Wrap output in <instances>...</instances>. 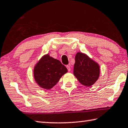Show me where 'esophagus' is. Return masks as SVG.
I'll return each instance as SVG.
<instances>
[{
  "instance_id": "1",
  "label": "esophagus",
  "mask_w": 128,
  "mask_h": 128,
  "mask_svg": "<svg viewBox=\"0 0 128 128\" xmlns=\"http://www.w3.org/2000/svg\"><path fill=\"white\" fill-rule=\"evenodd\" d=\"M66 68L68 69V71H70V66H66Z\"/></svg>"
}]
</instances>
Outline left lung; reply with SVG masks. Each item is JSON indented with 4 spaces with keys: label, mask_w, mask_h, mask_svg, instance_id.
Returning <instances> with one entry per match:
<instances>
[{
    "label": "left lung",
    "mask_w": 128,
    "mask_h": 128,
    "mask_svg": "<svg viewBox=\"0 0 128 128\" xmlns=\"http://www.w3.org/2000/svg\"><path fill=\"white\" fill-rule=\"evenodd\" d=\"M73 74L82 85L91 86L100 74V66L85 54L78 52L75 56Z\"/></svg>",
    "instance_id": "8db88e82"
}]
</instances>
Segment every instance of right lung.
Masks as SVG:
<instances>
[{
  "label": "right lung",
  "instance_id": "right-lung-1",
  "mask_svg": "<svg viewBox=\"0 0 128 128\" xmlns=\"http://www.w3.org/2000/svg\"><path fill=\"white\" fill-rule=\"evenodd\" d=\"M67 72L68 69L59 60L54 59L48 54L43 56L34 66L33 75L40 87L49 90Z\"/></svg>",
  "mask_w": 128,
  "mask_h": 128
}]
</instances>
